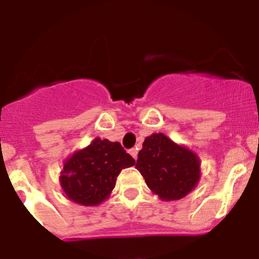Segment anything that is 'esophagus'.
Listing matches in <instances>:
<instances>
[{
	"label": "esophagus",
	"instance_id": "esophagus-1",
	"mask_svg": "<svg viewBox=\"0 0 259 259\" xmlns=\"http://www.w3.org/2000/svg\"><path fill=\"white\" fill-rule=\"evenodd\" d=\"M130 154H131L135 159H137V149H131L130 150Z\"/></svg>",
	"mask_w": 259,
	"mask_h": 259
}]
</instances>
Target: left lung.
Returning <instances> with one entry per match:
<instances>
[{
  "mask_svg": "<svg viewBox=\"0 0 259 259\" xmlns=\"http://www.w3.org/2000/svg\"><path fill=\"white\" fill-rule=\"evenodd\" d=\"M136 168L150 191L162 201H176L191 193L201 178V161L187 146L163 134L145 137Z\"/></svg>",
  "mask_w": 259,
  "mask_h": 259,
  "instance_id": "8db88e82",
  "label": "left lung"
}]
</instances>
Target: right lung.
Instances as JSON below:
<instances>
[{
  "instance_id": "1",
  "label": "right lung",
  "mask_w": 259,
  "mask_h": 259,
  "mask_svg": "<svg viewBox=\"0 0 259 259\" xmlns=\"http://www.w3.org/2000/svg\"><path fill=\"white\" fill-rule=\"evenodd\" d=\"M134 164L135 159L120 144L96 137L88 146L66 158L59 184L72 202L97 206L109 198L120 171Z\"/></svg>"
}]
</instances>
